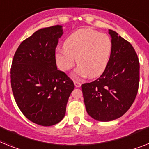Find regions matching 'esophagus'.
<instances>
[{
  "label": "esophagus",
  "instance_id": "34e87169",
  "mask_svg": "<svg viewBox=\"0 0 149 149\" xmlns=\"http://www.w3.org/2000/svg\"><path fill=\"white\" fill-rule=\"evenodd\" d=\"M74 85H75V86H76V87H77V88H79V87H80L81 86V83L79 82H77V81H74Z\"/></svg>",
  "mask_w": 149,
  "mask_h": 149
}]
</instances>
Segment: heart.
<instances>
[{"instance_id":"heart-1","label":"heart","mask_w":149,"mask_h":149,"mask_svg":"<svg viewBox=\"0 0 149 149\" xmlns=\"http://www.w3.org/2000/svg\"><path fill=\"white\" fill-rule=\"evenodd\" d=\"M112 52V42L104 33L89 28L71 33L64 41L63 47L55 51L56 63L62 71H68L76 63L75 77L96 78L105 71Z\"/></svg>"}]
</instances>
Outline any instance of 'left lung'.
I'll list each match as a JSON object with an SVG mask.
<instances>
[{
  "label": "left lung",
  "instance_id": "obj_1",
  "mask_svg": "<svg viewBox=\"0 0 149 149\" xmlns=\"http://www.w3.org/2000/svg\"><path fill=\"white\" fill-rule=\"evenodd\" d=\"M112 52L105 71L94 82L82 85L88 114L108 122L122 117L131 107L139 82V62L130 42L108 29Z\"/></svg>",
  "mask_w": 149,
  "mask_h": 149
}]
</instances>
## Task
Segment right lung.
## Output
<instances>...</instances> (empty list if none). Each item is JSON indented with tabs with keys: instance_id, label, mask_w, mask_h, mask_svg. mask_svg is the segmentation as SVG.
Listing matches in <instances>:
<instances>
[{
	"instance_id": "add662e5",
	"label": "right lung",
	"mask_w": 149,
	"mask_h": 149,
	"mask_svg": "<svg viewBox=\"0 0 149 149\" xmlns=\"http://www.w3.org/2000/svg\"><path fill=\"white\" fill-rule=\"evenodd\" d=\"M63 34L62 26L40 29L19 45L12 62L15 101L27 119L44 127L62 120L75 87L56 65L55 49Z\"/></svg>"
}]
</instances>
